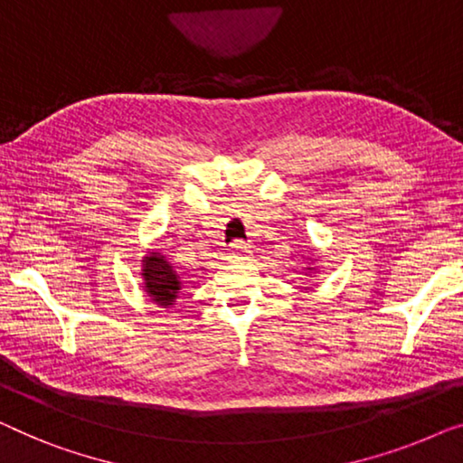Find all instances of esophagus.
<instances>
[{
	"label": "esophagus",
	"mask_w": 463,
	"mask_h": 463,
	"mask_svg": "<svg viewBox=\"0 0 463 463\" xmlns=\"http://www.w3.org/2000/svg\"><path fill=\"white\" fill-rule=\"evenodd\" d=\"M248 252H250V246L244 242H233L230 252H227V259H230L232 263H240V260H244L248 257Z\"/></svg>",
	"instance_id": "obj_1"
}]
</instances>
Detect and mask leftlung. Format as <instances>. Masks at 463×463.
Listing matches in <instances>:
<instances>
[{
  "instance_id": "obj_1",
  "label": "left lung",
  "mask_w": 463,
  "mask_h": 463,
  "mask_svg": "<svg viewBox=\"0 0 463 463\" xmlns=\"http://www.w3.org/2000/svg\"><path fill=\"white\" fill-rule=\"evenodd\" d=\"M315 260H317V259H315ZM305 269H307V276H311V273L315 271V267L311 265V267H305Z\"/></svg>"
}]
</instances>
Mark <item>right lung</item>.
Masks as SVG:
<instances>
[{
	"label": "right lung",
	"instance_id": "add662e5",
	"mask_svg": "<svg viewBox=\"0 0 463 463\" xmlns=\"http://www.w3.org/2000/svg\"><path fill=\"white\" fill-rule=\"evenodd\" d=\"M142 279L144 290L154 305L163 307V309L175 305L177 294L182 290V279L163 252L148 250L142 259Z\"/></svg>",
	"mask_w": 463,
	"mask_h": 463
}]
</instances>
